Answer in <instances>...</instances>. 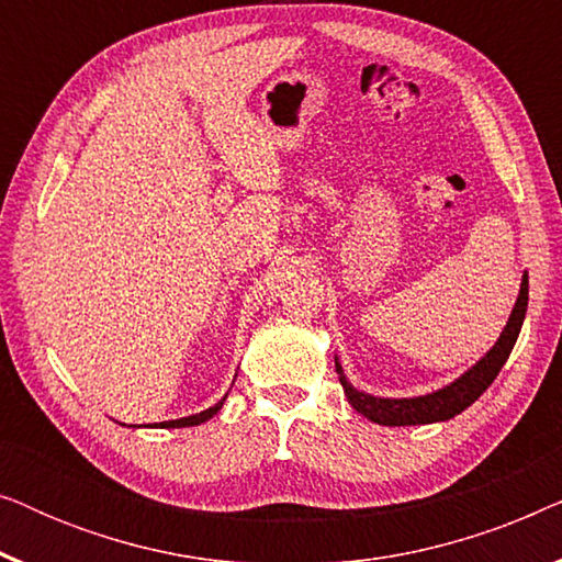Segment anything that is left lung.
<instances>
[{"label": "left lung", "instance_id": "left-lung-1", "mask_svg": "<svg viewBox=\"0 0 562 562\" xmlns=\"http://www.w3.org/2000/svg\"><path fill=\"white\" fill-rule=\"evenodd\" d=\"M527 302H529V276L525 273L521 279V289H519V299L517 306H514L509 322H506L502 337L494 348L488 350V356L479 360L471 371L465 375H460L456 383L445 386L442 391H435V394L419 396V398H379V396H368L363 391L352 389L348 381H345L342 368L335 360V371L340 375V383L348 394L350 404L356 409L368 417L371 422H379V425L386 427H406V425H429V422H445L452 419L456 414L468 409L475 398H479L483 391H486L494 379L502 371V366L509 358V352L517 342L521 322H525L527 314Z\"/></svg>", "mask_w": 562, "mask_h": 562}]
</instances>
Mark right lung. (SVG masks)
<instances>
[{
  "mask_svg": "<svg viewBox=\"0 0 562 562\" xmlns=\"http://www.w3.org/2000/svg\"><path fill=\"white\" fill-rule=\"evenodd\" d=\"M222 402H225V398H222ZM222 402H220V404H214V406H210V409H206V412L191 414V417H183V419H171V422H160V427H194V425H202V422H206V419L214 417V414L220 412Z\"/></svg>",
  "mask_w": 562,
  "mask_h": 562,
  "instance_id": "right-lung-1",
  "label": "right lung"
}]
</instances>
